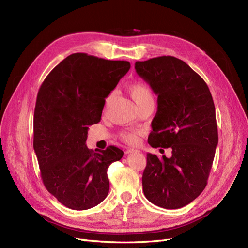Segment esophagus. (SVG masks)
Here are the masks:
<instances>
[{
    "mask_svg": "<svg viewBox=\"0 0 248 248\" xmlns=\"http://www.w3.org/2000/svg\"><path fill=\"white\" fill-rule=\"evenodd\" d=\"M133 153H140V151H137V150H127V151L125 152V154H126V155L133 154Z\"/></svg>",
    "mask_w": 248,
    "mask_h": 248,
    "instance_id": "obj_1",
    "label": "esophagus"
}]
</instances>
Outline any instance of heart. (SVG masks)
<instances>
[{
    "mask_svg": "<svg viewBox=\"0 0 248 248\" xmlns=\"http://www.w3.org/2000/svg\"><path fill=\"white\" fill-rule=\"evenodd\" d=\"M128 91H129V93L132 97V100L135 102L136 105L140 104L144 101H148V100H153V94L152 92L150 90V87L147 85H145L142 82H134L132 83L129 88H128ZM111 95L107 98V103H110L111 101ZM122 140L129 143V144H136L140 140V138H138V132L135 131H131V132H126L122 134Z\"/></svg>",
    "mask_w": 248,
    "mask_h": 248,
    "instance_id": "1",
    "label": "heart"
}]
</instances>
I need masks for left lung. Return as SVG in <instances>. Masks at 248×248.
Instances as JSON below:
<instances>
[{"label":"left lung","instance_id":"8db88e82","mask_svg":"<svg viewBox=\"0 0 248 248\" xmlns=\"http://www.w3.org/2000/svg\"><path fill=\"white\" fill-rule=\"evenodd\" d=\"M135 70L157 95L148 143L172 150L170 157L146 155L142 189L152 203L180 209L202 192L212 169L217 145L213 97L203 79L175 57L137 61Z\"/></svg>","mask_w":248,"mask_h":248}]
</instances>
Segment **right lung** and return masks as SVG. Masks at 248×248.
Returning a JSON list of instances; mask_svg holds the SVG:
<instances>
[{
  "label": "right lung",
  "mask_w": 248,
  "mask_h": 248,
  "mask_svg": "<svg viewBox=\"0 0 248 248\" xmlns=\"http://www.w3.org/2000/svg\"><path fill=\"white\" fill-rule=\"evenodd\" d=\"M129 69L127 61L76 53L58 64L39 88L33 148L47 191L69 209L88 210L108 193V168L124 153L114 145L93 151L85 142L88 128L101 121L106 97Z\"/></svg>",
  "instance_id": "1"
}]
</instances>
